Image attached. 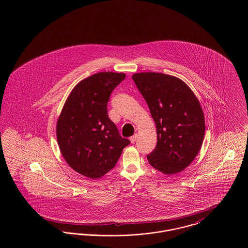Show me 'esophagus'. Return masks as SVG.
<instances>
[{
    "instance_id": "esophagus-1",
    "label": "esophagus",
    "mask_w": 248,
    "mask_h": 248,
    "mask_svg": "<svg viewBox=\"0 0 248 248\" xmlns=\"http://www.w3.org/2000/svg\"><path fill=\"white\" fill-rule=\"evenodd\" d=\"M137 140H138V134H135L133 137L130 138V140H131L132 143H135V142L137 141Z\"/></svg>"
}]
</instances>
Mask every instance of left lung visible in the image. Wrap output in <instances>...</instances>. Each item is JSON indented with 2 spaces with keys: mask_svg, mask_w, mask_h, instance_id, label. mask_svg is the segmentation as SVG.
Instances as JSON below:
<instances>
[{
  "mask_svg": "<svg viewBox=\"0 0 248 248\" xmlns=\"http://www.w3.org/2000/svg\"><path fill=\"white\" fill-rule=\"evenodd\" d=\"M156 126L157 142L147 155L165 175L183 171L200 152L205 133L202 108L193 91L179 78L160 72L132 76Z\"/></svg>",
  "mask_w": 248,
  "mask_h": 248,
  "instance_id": "1",
  "label": "left lung"
}]
</instances>
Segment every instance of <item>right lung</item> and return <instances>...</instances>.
I'll list each match as a JSON object with an SVG mask.
<instances>
[{"instance_id": "add662e5", "label": "right lung", "mask_w": 248, "mask_h": 248, "mask_svg": "<svg viewBox=\"0 0 248 248\" xmlns=\"http://www.w3.org/2000/svg\"><path fill=\"white\" fill-rule=\"evenodd\" d=\"M125 73L98 72L80 81L67 98L56 125L59 149L78 174L95 179L111 170L130 140L108 118L107 104Z\"/></svg>"}]
</instances>
